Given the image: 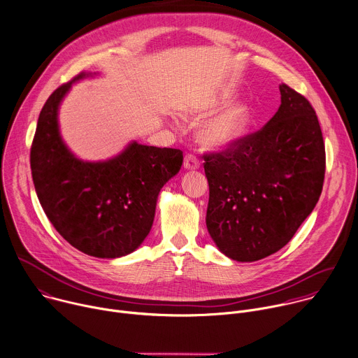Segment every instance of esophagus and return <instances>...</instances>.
Instances as JSON below:
<instances>
[{
	"label": "esophagus",
	"mask_w": 358,
	"mask_h": 358,
	"mask_svg": "<svg viewBox=\"0 0 358 358\" xmlns=\"http://www.w3.org/2000/svg\"><path fill=\"white\" fill-rule=\"evenodd\" d=\"M199 166H201V163H199V160L195 156H192V155H187L185 156L184 167L187 170H196V169H199Z\"/></svg>",
	"instance_id": "1"
}]
</instances>
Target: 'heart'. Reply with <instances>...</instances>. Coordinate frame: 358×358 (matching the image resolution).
Returning <instances> with one entry per match:
<instances>
[{"label": "heart", "instance_id": "heart-1", "mask_svg": "<svg viewBox=\"0 0 358 358\" xmlns=\"http://www.w3.org/2000/svg\"><path fill=\"white\" fill-rule=\"evenodd\" d=\"M230 99L231 94L223 91L209 101L206 112H195L187 115V117L198 121L205 113L224 106ZM252 108L248 103L236 102L205 122L198 131V139L205 148L212 150L229 149L243 139L252 124Z\"/></svg>", "mask_w": 358, "mask_h": 358}]
</instances>
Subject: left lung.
<instances>
[{
	"mask_svg": "<svg viewBox=\"0 0 358 358\" xmlns=\"http://www.w3.org/2000/svg\"><path fill=\"white\" fill-rule=\"evenodd\" d=\"M281 105L256 134L203 157L206 227L231 260L252 263L282 249L310 215L324 180V145L309 101L280 85Z\"/></svg>",
	"mask_w": 358,
	"mask_h": 358,
	"instance_id": "1",
	"label": "left lung"
}]
</instances>
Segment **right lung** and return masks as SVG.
I'll return each mask as SVG.
<instances>
[{
  "label": "right lung",
  "instance_id": "1",
  "mask_svg": "<svg viewBox=\"0 0 358 358\" xmlns=\"http://www.w3.org/2000/svg\"><path fill=\"white\" fill-rule=\"evenodd\" d=\"M95 76L81 73L48 98L31 148V169L39 202L63 239L88 256L117 259L146 239L159 192L180 171L182 152L134 141L103 162L78 159L62 139L59 108L74 83Z\"/></svg>",
  "mask_w": 358,
  "mask_h": 358
}]
</instances>
